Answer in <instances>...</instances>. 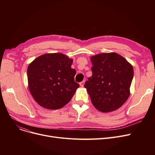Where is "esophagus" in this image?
Segmentation results:
<instances>
[{
	"label": "esophagus",
	"mask_w": 155,
	"mask_h": 155,
	"mask_svg": "<svg viewBox=\"0 0 155 155\" xmlns=\"http://www.w3.org/2000/svg\"><path fill=\"white\" fill-rule=\"evenodd\" d=\"M84 83H85V80L82 81V82H81L80 83V85L81 87H84Z\"/></svg>",
	"instance_id": "1"
}]
</instances>
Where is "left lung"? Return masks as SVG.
Instances as JSON below:
<instances>
[{
	"mask_svg": "<svg viewBox=\"0 0 155 155\" xmlns=\"http://www.w3.org/2000/svg\"><path fill=\"white\" fill-rule=\"evenodd\" d=\"M92 75L84 87L94 106L102 112L116 110L123 105L130 95L134 75L132 65L116 53L93 56Z\"/></svg>",
	"mask_w": 155,
	"mask_h": 155,
	"instance_id": "1",
	"label": "left lung"
}]
</instances>
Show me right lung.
Wrapping results in <instances>:
<instances>
[{
	"label": "right lung",
	"mask_w": 155,
	"mask_h": 155,
	"mask_svg": "<svg viewBox=\"0 0 155 155\" xmlns=\"http://www.w3.org/2000/svg\"><path fill=\"white\" fill-rule=\"evenodd\" d=\"M73 60L60 53L39 56L28 66L29 91L35 101L48 109H58L68 104L79 84L75 82Z\"/></svg>",
	"instance_id": "obj_1"
}]
</instances>
